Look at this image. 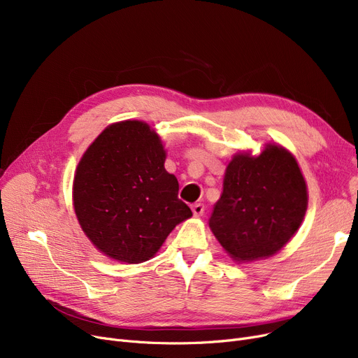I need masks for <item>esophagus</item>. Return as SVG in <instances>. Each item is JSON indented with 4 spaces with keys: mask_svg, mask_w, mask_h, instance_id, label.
<instances>
[{
    "mask_svg": "<svg viewBox=\"0 0 358 358\" xmlns=\"http://www.w3.org/2000/svg\"><path fill=\"white\" fill-rule=\"evenodd\" d=\"M192 210H193L194 216H201L206 210V206L203 203H196V204L192 206Z\"/></svg>",
    "mask_w": 358,
    "mask_h": 358,
    "instance_id": "obj_1",
    "label": "esophagus"
}]
</instances>
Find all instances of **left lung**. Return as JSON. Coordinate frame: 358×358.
Listing matches in <instances>:
<instances>
[{
    "label": "left lung",
    "mask_w": 358,
    "mask_h": 358,
    "mask_svg": "<svg viewBox=\"0 0 358 358\" xmlns=\"http://www.w3.org/2000/svg\"><path fill=\"white\" fill-rule=\"evenodd\" d=\"M306 208V182L296 159L268 145L257 158L234 157L209 227L234 259L267 258L294 235Z\"/></svg>",
    "instance_id": "1"
}]
</instances>
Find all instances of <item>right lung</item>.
<instances>
[{
	"mask_svg": "<svg viewBox=\"0 0 358 358\" xmlns=\"http://www.w3.org/2000/svg\"><path fill=\"white\" fill-rule=\"evenodd\" d=\"M164 162L161 139L138 120L108 126L80 161L75 213L90 241L110 258L129 264L149 259L176 224L193 215Z\"/></svg>",
	"mask_w": 358,
	"mask_h": 358,
	"instance_id": "add662e5",
	"label": "right lung"
}]
</instances>
